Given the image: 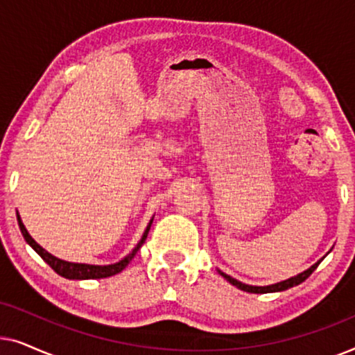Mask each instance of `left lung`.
Returning <instances> with one entry per match:
<instances>
[{
    "label": "left lung",
    "instance_id": "obj_1",
    "mask_svg": "<svg viewBox=\"0 0 355 355\" xmlns=\"http://www.w3.org/2000/svg\"><path fill=\"white\" fill-rule=\"evenodd\" d=\"M322 260H323V259H322ZM322 260H318L317 263L310 266L309 270L302 271V273H299L297 276H293V278H289V279H286V281H281V283H276V284H270V286H250V284H244V283H241V281H237V279L232 278V276L223 273V271H220V270H218V273H220L226 281H230V283H231L232 286H236L237 289L245 291V293H252V294L279 293V291H286V289H289V288H294V286H297V284H300V283H304V281L307 279L309 276L313 273L315 268H317V266L320 265V261H322Z\"/></svg>",
    "mask_w": 355,
    "mask_h": 355
}]
</instances>
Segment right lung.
Segmentation results:
<instances>
[{"label":"right lung","mask_w":355,"mask_h":355,"mask_svg":"<svg viewBox=\"0 0 355 355\" xmlns=\"http://www.w3.org/2000/svg\"><path fill=\"white\" fill-rule=\"evenodd\" d=\"M17 223H19V227H21V232H22L24 239H26L27 244L31 245L32 249L35 250L37 254L40 255L42 259L45 260L46 263L56 271L58 275L62 276V278H67V279H100V278H108V276L121 273V271H123L125 266L130 263V260L134 259V255L137 254V250L140 249V247H142L145 239H147V234H148L150 226H152L153 220H150L147 230H145L144 236H142V239H140L139 244L135 245V249L130 252L128 257H124V259L119 260L118 263L103 265V266H101V265H87V263H72V261L56 259L55 255L48 254V252L43 249V247H40L35 241H33V237L28 234L26 226H24V223L21 220V216H19V213H17Z\"/></svg>","instance_id":"add662e5"}]
</instances>
